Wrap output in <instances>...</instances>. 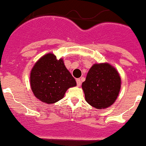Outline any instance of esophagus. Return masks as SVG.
Here are the masks:
<instances>
[{
    "label": "esophagus",
    "mask_w": 146,
    "mask_h": 146,
    "mask_svg": "<svg viewBox=\"0 0 146 146\" xmlns=\"http://www.w3.org/2000/svg\"><path fill=\"white\" fill-rule=\"evenodd\" d=\"M76 84H77V86H78V87L81 86V84H82V81H81L80 79H76Z\"/></svg>",
    "instance_id": "34e87169"
}]
</instances>
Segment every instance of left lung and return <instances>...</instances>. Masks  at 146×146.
I'll use <instances>...</instances> for the list:
<instances>
[{"label": "left lung", "mask_w": 146, "mask_h": 146, "mask_svg": "<svg viewBox=\"0 0 146 146\" xmlns=\"http://www.w3.org/2000/svg\"><path fill=\"white\" fill-rule=\"evenodd\" d=\"M85 100L97 109L106 108L117 100L120 90L118 72L108 64H96L88 71L82 83Z\"/></svg>", "instance_id": "obj_1"}]
</instances>
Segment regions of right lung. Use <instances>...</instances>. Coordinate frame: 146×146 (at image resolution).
Segmentation results:
<instances>
[{
	"instance_id": "obj_1",
	"label": "right lung",
	"mask_w": 146,
	"mask_h": 146,
	"mask_svg": "<svg viewBox=\"0 0 146 146\" xmlns=\"http://www.w3.org/2000/svg\"><path fill=\"white\" fill-rule=\"evenodd\" d=\"M30 84L34 95L47 104L62 100L68 88L76 85L63 60H57L52 53L45 55L35 63L30 74Z\"/></svg>"
}]
</instances>
